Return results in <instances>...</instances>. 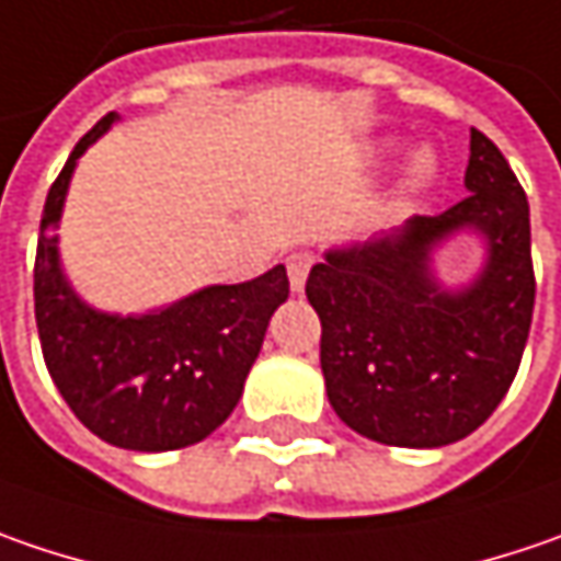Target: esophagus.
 I'll return each instance as SVG.
<instances>
[{"label":"esophagus","instance_id":"obj_1","mask_svg":"<svg viewBox=\"0 0 561 561\" xmlns=\"http://www.w3.org/2000/svg\"><path fill=\"white\" fill-rule=\"evenodd\" d=\"M312 262H316L312 252H294V255L287 259V274H290V290H294V294H302Z\"/></svg>","mask_w":561,"mask_h":561}]
</instances>
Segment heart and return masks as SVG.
I'll return each instance as SVG.
<instances>
[{
	"label": "heart",
	"mask_w": 561,
	"mask_h": 561,
	"mask_svg": "<svg viewBox=\"0 0 561 561\" xmlns=\"http://www.w3.org/2000/svg\"><path fill=\"white\" fill-rule=\"evenodd\" d=\"M381 151H388V145H385V148H378V154H381ZM435 173H438V157H435L430 148L413 151L404 167L401 192H404V195H416V192H423V188L435 180Z\"/></svg>",
	"instance_id": "heart-1"
}]
</instances>
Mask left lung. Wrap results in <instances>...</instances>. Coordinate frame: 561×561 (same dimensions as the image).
<instances>
[{
    "mask_svg": "<svg viewBox=\"0 0 561 561\" xmlns=\"http://www.w3.org/2000/svg\"><path fill=\"white\" fill-rule=\"evenodd\" d=\"M467 198L385 237L324 252L306 296L322 319L328 401L353 433L442 448L480 430L512 388L534 319L530 208L508 160L470 128ZM473 232L488 259L445 288L432 255Z\"/></svg>",
    "mask_w": 561,
    "mask_h": 561,
    "instance_id": "left-lung-1",
    "label": "left lung"
}]
</instances>
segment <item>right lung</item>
Wrapping results in <instances>:
<instances>
[{
    "instance_id": "right-lung-1",
    "label": "right lung",
    "mask_w": 561,
    "mask_h": 561,
    "mask_svg": "<svg viewBox=\"0 0 561 561\" xmlns=\"http://www.w3.org/2000/svg\"><path fill=\"white\" fill-rule=\"evenodd\" d=\"M119 116L106 113L66 160L43 205L34 312L46 369L91 433L128 451H173L208 438L239 404L267 322L290 296L287 267L210 284L141 316L94 309L59 255V220L81 154Z\"/></svg>"
}]
</instances>
